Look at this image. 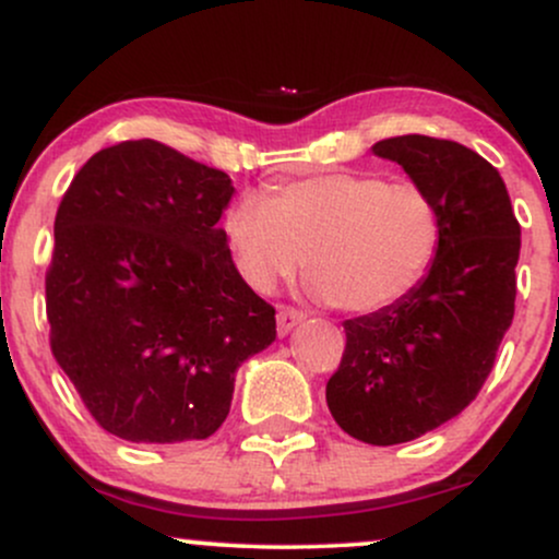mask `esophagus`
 I'll use <instances>...</instances> for the list:
<instances>
[{
  "instance_id": "1",
  "label": "esophagus",
  "mask_w": 559,
  "mask_h": 559,
  "mask_svg": "<svg viewBox=\"0 0 559 559\" xmlns=\"http://www.w3.org/2000/svg\"><path fill=\"white\" fill-rule=\"evenodd\" d=\"M305 320L299 310H294V307H278V316H275V331H278V336H288L297 325Z\"/></svg>"
}]
</instances>
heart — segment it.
Here are the masks:
<instances>
[{
  "label": "heart",
  "instance_id": "1",
  "mask_svg": "<svg viewBox=\"0 0 559 559\" xmlns=\"http://www.w3.org/2000/svg\"><path fill=\"white\" fill-rule=\"evenodd\" d=\"M223 236L252 292L271 294L305 262L312 297L365 316L423 284L439 254L444 217L420 183L336 170L281 186L271 199H236Z\"/></svg>",
  "mask_w": 559,
  "mask_h": 559
}]
</instances>
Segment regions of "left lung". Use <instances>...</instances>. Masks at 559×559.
<instances>
[{"label":"left lung","instance_id":"left-lung-1","mask_svg":"<svg viewBox=\"0 0 559 559\" xmlns=\"http://www.w3.org/2000/svg\"><path fill=\"white\" fill-rule=\"evenodd\" d=\"M373 155L402 165L444 217L423 284L386 310L344 320L346 349L325 386L342 431L391 447L476 400L515 316L521 226L497 168L457 141L407 133L378 141Z\"/></svg>","mask_w":559,"mask_h":559}]
</instances>
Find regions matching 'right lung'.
<instances>
[{"label": "right lung", "instance_id": "obj_1", "mask_svg": "<svg viewBox=\"0 0 559 559\" xmlns=\"http://www.w3.org/2000/svg\"><path fill=\"white\" fill-rule=\"evenodd\" d=\"M236 189L152 139L96 152L55 217V360L105 431L207 439L236 370L275 342V310L236 273L217 226Z\"/></svg>", "mask_w": 559, "mask_h": 559}]
</instances>
